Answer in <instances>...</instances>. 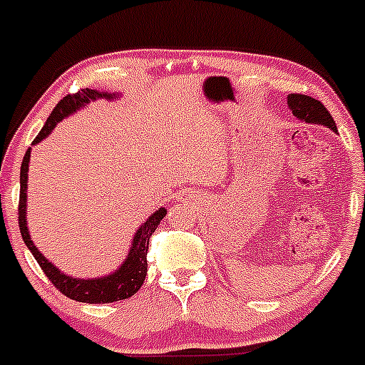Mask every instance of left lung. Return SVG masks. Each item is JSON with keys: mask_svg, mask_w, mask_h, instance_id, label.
I'll list each match as a JSON object with an SVG mask.
<instances>
[{"mask_svg": "<svg viewBox=\"0 0 365 365\" xmlns=\"http://www.w3.org/2000/svg\"><path fill=\"white\" fill-rule=\"evenodd\" d=\"M288 106L298 120L305 121V123L325 125V127L337 132L336 121H334L332 114L327 111L325 106L319 101H316V98L309 97V95L292 93L288 95Z\"/></svg>", "mask_w": 365, "mask_h": 365, "instance_id": "left-lung-1", "label": "left lung"}]
</instances>
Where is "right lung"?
Listing matches in <instances>:
<instances>
[{
    "instance_id": "add662e5",
    "label": "right lung",
    "mask_w": 365,
    "mask_h": 365,
    "mask_svg": "<svg viewBox=\"0 0 365 365\" xmlns=\"http://www.w3.org/2000/svg\"><path fill=\"white\" fill-rule=\"evenodd\" d=\"M113 97H114L113 93L90 90V88L77 91V93L67 95V97H63V101L58 102L56 108L53 109V113H51V116L47 118L46 125H43L42 130L38 132V135L35 138L33 145H36V143H40L42 139H46L47 135L53 132V128L56 127L58 121H61L65 116H68V114L76 113L77 109L84 108L90 101H97V98H113ZM29 152H31V148H28V152H26L23 159V164H21L19 230H21V235H23L26 247L31 251L33 257H35L36 263L40 264L43 274L49 277L51 282H53L54 288L60 289L65 297L72 298V300H77V302H84V304H109V302L125 300V298L132 297L135 292H139V288H141L143 282H145L146 272H148L146 254H148L150 237H152L153 231L157 230L160 220L165 217V208L157 210V212L153 213L152 217H148L146 222L135 231L127 259L121 263V267L118 268L116 272H113L111 275H106V277H98V279L70 277V275L63 274L60 268L54 267L47 257H43L42 252H40L38 249H36V245L33 244L31 237H29L28 224H26V192H28Z\"/></svg>"
}]
</instances>
